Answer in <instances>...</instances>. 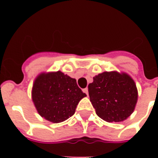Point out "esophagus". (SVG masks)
I'll list each match as a JSON object with an SVG mask.
<instances>
[{
  "instance_id": "esophagus-1",
  "label": "esophagus",
  "mask_w": 158,
  "mask_h": 158,
  "mask_svg": "<svg viewBox=\"0 0 158 158\" xmlns=\"http://www.w3.org/2000/svg\"><path fill=\"white\" fill-rule=\"evenodd\" d=\"M83 92L85 93H86V94H89V89H88V88H85V89H83Z\"/></svg>"
}]
</instances>
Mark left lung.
<instances>
[{"label": "left lung", "instance_id": "left-lung-1", "mask_svg": "<svg viewBox=\"0 0 158 158\" xmlns=\"http://www.w3.org/2000/svg\"><path fill=\"white\" fill-rule=\"evenodd\" d=\"M96 115L106 122H122L133 113L138 101L135 81L127 73L103 72L89 85Z\"/></svg>", "mask_w": 158, "mask_h": 158}]
</instances>
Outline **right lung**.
Wrapping results in <instances>:
<instances>
[{"instance_id": "right-lung-1", "label": "right lung", "mask_w": 158, "mask_h": 158, "mask_svg": "<svg viewBox=\"0 0 158 158\" xmlns=\"http://www.w3.org/2000/svg\"><path fill=\"white\" fill-rule=\"evenodd\" d=\"M85 96L77 85L76 79L59 70L40 73L31 89L32 101L38 113L54 123L72 116L78 103Z\"/></svg>"}]
</instances>
